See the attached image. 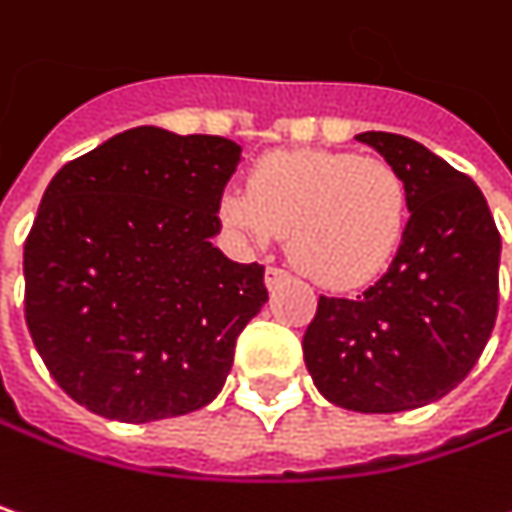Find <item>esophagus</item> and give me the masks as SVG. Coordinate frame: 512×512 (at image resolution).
<instances>
[{
  "mask_svg": "<svg viewBox=\"0 0 512 512\" xmlns=\"http://www.w3.org/2000/svg\"><path fill=\"white\" fill-rule=\"evenodd\" d=\"M291 276H288V271H282V268H268L265 271V285L268 288H276V285H282V282H288Z\"/></svg>",
  "mask_w": 512,
  "mask_h": 512,
  "instance_id": "obj_1",
  "label": "esophagus"
}]
</instances>
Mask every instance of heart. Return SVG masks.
Here are the masks:
<instances>
[{
    "instance_id": "b5f03b06",
    "label": "heart",
    "mask_w": 512,
    "mask_h": 512,
    "mask_svg": "<svg viewBox=\"0 0 512 512\" xmlns=\"http://www.w3.org/2000/svg\"><path fill=\"white\" fill-rule=\"evenodd\" d=\"M218 212L259 247L291 233L288 253L311 282L352 291L393 262L411 201L402 174L379 157L276 151L253 165L247 192L224 189Z\"/></svg>"
}]
</instances>
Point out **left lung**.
Here are the masks:
<instances>
[{
  "label": "left lung",
  "instance_id": "8db88e82",
  "mask_svg": "<svg viewBox=\"0 0 512 512\" xmlns=\"http://www.w3.org/2000/svg\"><path fill=\"white\" fill-rule=\"evenodd\" d=\"M405 180L411 218L387 274L355 300L320 297L303 338L314 387L338 408L399 414L469 376L498 314L501 236L481 189L425 145L355 136Z\"/></svg>",
  "mask_w": 512,
  "mask_h": 512
}]
</instances>
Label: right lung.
<instances>
[{
  "instance_id": "add662e5",
  "label": "right lung",
  "mask_w": 512,
  "mask_h": 512,
  "mask_svg": "<svg viewBox=\"0 0 512 512\" xmlns=\"http://www.w3.org/2000/svg\"><path fill=\"white\" fill-rule=\"evenodd\" d=\"M241 163L224 136L142 125L66 163L25 238V323L78 405L154 422L209 405L265 268L227 259L218 201Z\"/></svg>"
}]
</instances>
